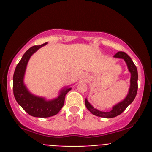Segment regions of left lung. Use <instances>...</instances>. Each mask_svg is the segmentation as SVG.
<instances>
[{
  "label": "left lung",
  "mask_w": 152,
  "mask_h": 152,
  "mask_svg": "<svg viewBox=\"0 0 152 152\" xmlns=\"http://www.w3.org/2000/svg\"><path fill=\"white\" fill-rule=\"evenodd\" d=\"M114 57L122 58L126 61L129 71L131 73L130 88L129 90L128 94L124 100L113 106L112 110L109 112H103V111L98 110L94 107H93V106H91V104L88 101V100L85 99V106L87 109L93 115L99 116V117L113 118L120 115L127 108V107L129 105L130 103H132V102L133 101L135 96H136L137 91H138V71H137L136 66L133 63L132 60L131 59V58L124 52H118L114 56Z\"/></svg>",
  "instance_id": "8db88e82"
}]
</instances>
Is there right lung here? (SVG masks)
<instances>
[{
  "instance_id": "right-lung-1",
  "label": "right lung",
  "mask_w": 152,
  "mask_h": 152,
  "mask_svg": "<svg viewBox=\"0 0 152 152\" xmlns=\"http://www.w3.org/2000/svg\"><path fill=\"white\" fill-rule=\"evenodd\" d=\"M46 44L47 42L40 45H34L28 49L17 64L13 74V90L14 97L19 105H20L28 114L34 117L46 118L56 115L64 105L66 94L72 90V88H64L60 91L57 98L46 100L45 98L32 94L26 88L23 78L29 59L34 52Z\"/></svg>"
}]
</instances>
